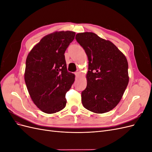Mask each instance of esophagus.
Instances as JSON below:
<instances>
[{
	"instance_id": "obj_1",
	"label": "esophagus",
	"mask_w": 152,
	"mask_h": 152,
	"mask_svg": "<svg viewBox=\"0 0 152 152\" xmlns=\"http://www.w3.org/2000/svg\"><path fill=\"white\" fill-rule=\"evenodd\" d=\"M75 75H76V76H79V72H76L75 73Z\"/></svg>"
}]
</instances>
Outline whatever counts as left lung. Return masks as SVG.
Masks as SVG:
<instances>
[{"label":"left lung","instance_id":"left-lung-1","mask_svg":"<svg viewBox=\"0 0 152 152\" xmlns=\"http://www.w3.org/2000/svg\"><path fill=\"white\" fill-rule=\"evenodd\" d=\"M75 39L89 60L82 104L96 113L108 112L120 102L128 85L126 57L112 42L93 32L77 34Z\"/></svg>","mask_w":152,"mask_h":152}]
</instances>
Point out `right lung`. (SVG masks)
<instances>
[{"label": "right lung", "mask_w": 152, "mask_h": 152, "mask_svg": "<svg viewBox=\"0 0 152 152\" xmlns=\"http://www.w3.org/2000/svg\"><path fill=\"white\" fill-rule=\"evenodd\" d=\"M75 32L55 31L44 36L26 59L25 81L31 100L41 111L51 114L65 107V95L75 80L65 58Z\"/></svg>", "instance_id": "1"}]
</instances>
